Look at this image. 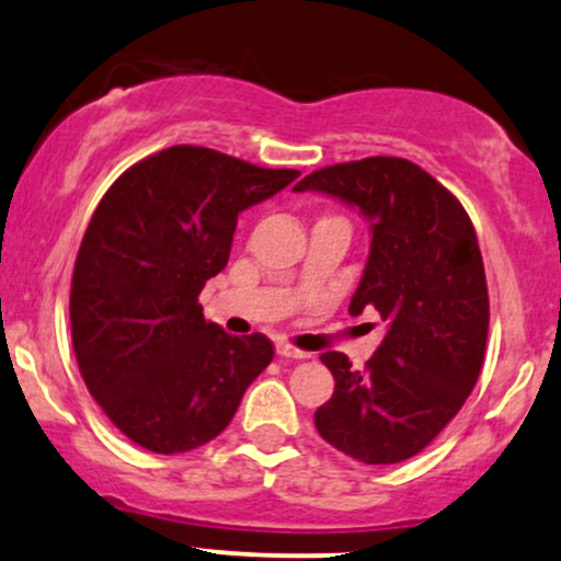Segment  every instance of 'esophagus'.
I'll list each match as a JSON object with an SVG mask.
<instances>
[{"mask_svg":"<svg viewBox=\"0 0 561 561\" xmlns=\"http://www.w3.org/2000/svg\"><path fill=\"white\" fill-rule=\"evenodd\" d=\"M276 355L285 357V360H302V357H308V353H302V350L295 345H287V342H279V345H276Z\"/></svg>","mask_w":561,"mask_h":561,"instance_id":"34e87169","label":"esophagus"}]
</instances>
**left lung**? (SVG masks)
<instances>
[{"label":"left lung","instance_id":"1","mask_svg":"<svg viewBox=\"0 0 561 561\" xmlns=\"http://www.w3.org/2000/svg\"><path fill=\"white\" fill-rule=\"evenodd\" d=\"M295 191L329 193L368 216L374 238L350 313L376 308L387 321L363 370L345 353L321 355L336 383L316 428L366 465L408 460L460 413L483 368L489 287L473 221L442 182L400 157L323 167Z\"/></svg>","mask_w":561,"mask_h":561}]
</instances>
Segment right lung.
I'll list each match as a JSON object with an SVG mask.
<instances>
[{"mask_svg":"<svg viewBox=\"0 0 561 561\" xmlns=\"http://www.w3.org/2000/svg\"><path fill=\"white\" fill-rule=\"evenodd\" d=\"M295 178L172 146L133 164L99 201L72 272V350L93 400L138 447H204L272 363L266 336L227 334L204 319L198 295L227 266L238 214Z\"/></svg>","mask_w":561,"mask_h":561,"instance_id":"right-lung-1","label":"right lung"}]
</instances>
